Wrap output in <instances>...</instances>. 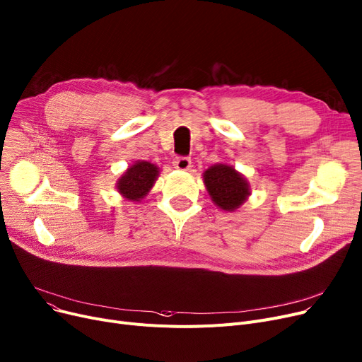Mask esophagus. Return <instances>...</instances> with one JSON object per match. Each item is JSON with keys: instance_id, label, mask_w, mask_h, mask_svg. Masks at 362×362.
<instances>
[{"instance_id": "34e87169", "label": "esophagus", "mask_w": 362, "mask_h": 362, "mask_svg": "<svg viewBox=\"0 0 362 362\" xmlns=\"http://www.w3.org/2000/svg\"><path fill=\"white\" fill-rule=\"evenodd\" d=\"M173 165H175L177 170L187 171V170H191L192 161H191V158H187V157H176L175 161H173Z\"/></svg>"}]
</instances>
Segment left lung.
I'll return each instance as SVG.
<instances>
[{
	"instance_id": "1",
	"label": "left lung",
	"mask_w": 362,
	"mask_h": 362,
	"mask_svg": "<svg viewBox=\"0 0 362 362\" xmlns=\"http://www.w3.org/2000/svg\"><path fill=\"white\" fill-rule=\"evenodd\" d=\"M204 183L213 202L224 211L238 210L251 194L248 180L227 164H214L206 168Z\"/></svg>"
}]
</instances>
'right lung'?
<instances>
[{
  "instance_id": "right-lung-1",
  "label": "right lung",
  "mask_w": 362,
  "mask_h": 362,
  "mask_svg": "<svg viewBox=\"0 0 362 362\" xmlns=\"http://www.w3.org/2000/svg\"><path fill=\"white\" fill-rule=\"evenodd\" d=\"M158 175L160 168L156 164L139 160L132 164L119 179L117 191L129 201L141 202V199L151 191V187L154 186Z\"/></svg>"
}]
</instances>
